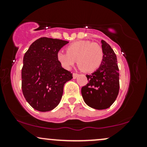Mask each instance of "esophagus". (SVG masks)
Listing matches in <instances>:
<instances>
[{
  "mask_svg": "<svg viewBox=\"0 0 147 147\" xmlns=\"http://www.w3.org/2000/svg\"><path fill=\"white\" fill-rule=\"evenodd\" d=\"M78 76H79V74H77V73H73V75H72V77H73L74 79H77V77H78Z\"/></svg>",
  "mask_w": 147,
  "mask_h": 147,
  "instance_id": "obj_1",
  "label": "esophagus"
}]
</instances>
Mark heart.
Segmentation results:
<instances>
[{
	"label": "heart",
	"mask_w": 147,
	"mask_h": 147,
	"mask_svg": "<svg viewBox=\"0 0 147 147\" xmlns=\"http://www.w3.org/2000/svg\"><path fill=\"white\" fill-rule=\"evenodd\" d=\"M66 52L59 51L57 60L63 68L70 70L76 63L86 72L97 70L104 60V50L100 45L90 41H78L66 48Z\"/></svg>",
	"instance_id": "b5f03b06"
}]
</instances>
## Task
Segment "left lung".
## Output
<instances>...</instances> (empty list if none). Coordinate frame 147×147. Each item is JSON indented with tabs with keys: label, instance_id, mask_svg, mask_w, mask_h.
<instances>
[{
	"label": "left lung",
	"instance_id": "obj_1",
	"mask_svg": "<svg viewBox=\"0 0 147 147\" xmlns=\"http://www.w3.org/2000/svg\"><path fill=\"white\" fill-rule=\"evenodd\" d=\"M101 43L104 50L102 65L91 75H86L88 83L82 88L84 102L97 110L110 107L117 98L119 89L117 57L105 41L102 40Z\"/></svg>",
	"mask_w": 147,
	"mask_h": 147
}]
</instances>
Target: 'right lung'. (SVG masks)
Here are the masks:
<instances>
[{
  "mask_svg": "<svg viewBox=\"0 0 147 147\" xmlns=\"http://www.w3.org/2000/svg\"><path fill=\"white\" fill-rule=\"evenodd\" d=\"M68 41L42 37L33 42L23 57L22 91L35 110L46 112L59 104L63 86L72 74L62 68L57 53Z\"/></svg>",
  "mask_w": 147,
  "mask_h": 147,
  "instance_id": "obj_1",
  "label": "right lung"
}]
</instances>
